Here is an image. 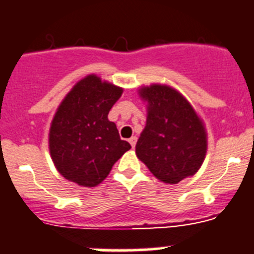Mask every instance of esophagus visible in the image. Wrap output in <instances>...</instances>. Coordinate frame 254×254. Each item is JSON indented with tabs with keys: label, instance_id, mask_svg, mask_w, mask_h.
<instances>
[{
	"label": "esophagus",
	"instance_id": "1",
	"mask_svg": "<svg viewBox=\"0 0 254 254\" xmlns=\"http://www.w3.org/2000/svg\"><path fill=\"white\" fill-rule=\"evenodd\" d=\"M136 141H137V137H136V136H132V137H130V138H129V142H130V145H131V147H132V148L135 147Z\"/></svg>",
	"mask_w": 254,
	"mask_h": 254
}]
</instances>
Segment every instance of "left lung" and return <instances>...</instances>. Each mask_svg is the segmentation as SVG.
Instances as JSON below:
<instances>
[{
    "mask_svg": "<svg viewBox=\"0 0 254 254\" xmlns=\"http://www.w3.org/2000/svg\"><path fill=\"white\" fill-rule=\"evenodd\" d=\"M147 102L146 127L136 156L159 181L178 184L198 172L207 153V131L192 105L169 85L138 89Z\"/></svg>",
    "mask_w": 254,
    "mask_h": 254,
    "instance_id": "left-lung-1",
    "label": "left lung"
}]
</instances>
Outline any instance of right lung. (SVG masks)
<instances>
[{"instance_id": "1", "label": "right lung", "mask_w": 254, "mask_h": 254, "mask_svg": "<svg viewBox=\"0 0 254 254\" xmlns=\"http://www.w3.org/2000/svg\"><path fill=\"white\" fill-rule=\"evenodd\" d=\"M123 89L90 74L79 80L58 106L51 122L49 148L61 175L84 188H95L131 148L120 140L108 113Z\"/></svg>"}]
</instances>
